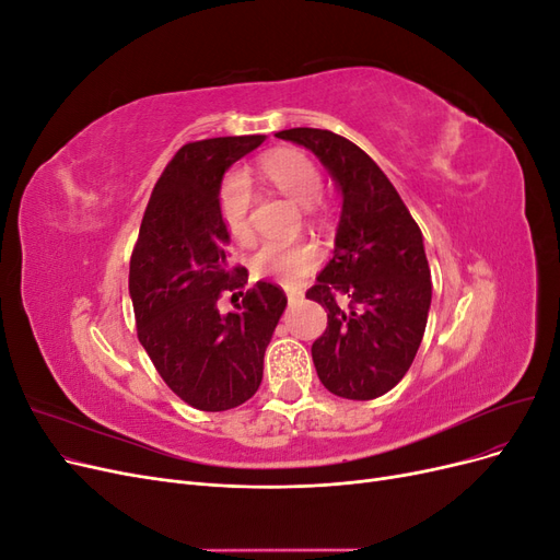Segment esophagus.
Returning a JSON list of instances; mask_svg holds the SVG:
<instances>
[{"instance_id": "esophagus-1", "label": "esophagus", "mask_w": 560, "mask_h": 560, "mask_svg": "<svg viewBox=\"0 0 560 560\" xmlns=\"http://www.w3.org/2000/svg\"><path fill=\"white\" fill-rule=\"evenodd\" d=\"M287 299H290V303H299L303 299V292L301 290H292V287H287Z\"/></svg>"}]
</instances>
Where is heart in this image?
I'll use <instances>...</instances> for the list:
<instances>
[{"label": "heart", "mask_w": 560, "mask_h": 560, "mask_svg": "<svg viewBox=\"0 0 560 560\" xmlns=\"http://www.w3.org/2000/svg\"><path fill=\"white\" fill-rule=\"evenodd\" d=\"M259 177L290 196L306 210H317L322 191V175L317 165L299 149H273L257 161ZM217 208L229 238L238 245H252L254 229L249 219L252 186L243 175H229L219 186ZM319 247L315 243H266L249 259L254 276H268L284 282L306 278L319 264Z\"/></svg>", "instance_id": "obj_1"}]
</instances>
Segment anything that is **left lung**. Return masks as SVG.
<instances>
[{
  "label": "left lung",
  "mask_w": 560,
  "mask_h": 560,
  "mask_svg": "<svg viewBox=\"0 0 560 560\" xmlns=\"http://www.w3.org/2000/svg\"><path fill=\"white\" fill-rule=\"evenodd\" d=\"M276 138L311 149L343 196L334 257L306 292L327 311V329L311 348L317 376L336 397L376 399L404 378L425 334L432 278L422 233L358 144L319 128Z\"/></svg>",
  "instance_id": "obj_1"
}]
</instances>
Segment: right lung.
<instances>
[{
	"mask_svg": "<svg viewBox=\"0 0 560 560\" xmlns=\"http://www.w3.org/2000/svg\"><path fill=\"white\" fill-rule=\"evenodd\" d=\"M264 140L241 135L184 144L151 191L130 257L140 343L165 385L198 411L235 409L257 393L264 352L287 306L270 282L241 292L244 301L231 313L217 306L224 292L247 284V268L226 259L231 238L219 219V186Z\"/></svg>",
	"mask_w": 560,
	"mask_h": 560,
	"instance_id": "obj_1",
	"label": "right lung"
}]
</instances>
